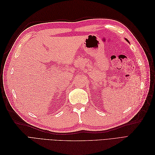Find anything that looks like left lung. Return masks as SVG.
I'll list each match as a JSON object with an SVG mask.
<instances>
[{
  "instance_id": "obj_1",
  "label": "left lung",
  "mask_w": 155,
  "mask_h": 155,
  "mask_svg": "<svg viewBox=\"0 0 155 155\" xmlns=\"http://www.w3.org/2000/svg\"><path fill=\"white\" fill-rule=\"evenodd\" d=\"M126 39V41H128V42H129V41H128V40H127V39Z\"/></svg>"
}]
</instances>
